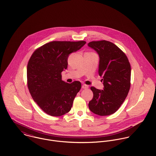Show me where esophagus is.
I'll return each mask as SVG.
<instances>
[{
    "instance_id": "1",
    "label": "esophagus",
    "mask_w": 156,
    "mask_h": 156,
    "mask_svg": "<svg viewBox=\"0 0 156 156\" xmlns=\"http://www.w3.org/2000/svg\"><path fill=\"white\" fill-rule=\"evenodd\" d=\"M88 85H85V84H83L82 85V88H83V89H87V88H88Z\"/></svg>"
}]
</instances>
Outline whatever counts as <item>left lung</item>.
Masks as SVG:
<instances>
[{
	"label": "left lung",
	"instance_id": "left-lung-1",
	"mask_svg": "<svg viewBox=\"0 0 156 156\" xmlns=\"http://www.w3.org/2000/svg\"><path fill=\"white\" fill-rule=\"evenodd\" d=\"M88 45L98 55V74L103 79V90L91 87L93 98L90 111L100 116L110 115L120 108L130 88L131 67L124 53L110 41L90 42Z\"/></svg>",
	"mask_w": 156,
	"mask_h": 156
}]
</instances>
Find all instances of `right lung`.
Wrapping results in <instances>:
<instances>
[{
  "instance_id": "right-lung-1",
  "label": "right lung",
  "mask_w": 156,
  "mask_h": 156,
  "mask_svg": "<svg viewBox=\"0 0 156 156\" xmlns=\"http://www.w3.org/2000/svg\"><path fill=\"white\" fill-rule=\"evenodd\" d=\"M86 42L51 41L32 55L27 66V87L30 95L47 114L59 116L71 109L81 83H68L62 80L70 53L80 49Z\"/></svg>"
}]
</instances>
